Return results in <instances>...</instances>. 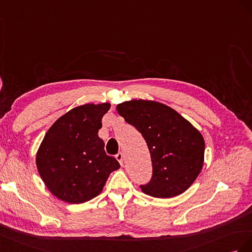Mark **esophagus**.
Returning <instances> with one entry per match:
<instances>
[{"mask_svg":"<svg viewBox=\"0 0 252 252\" xmlns=\"http://www.w3.org/2000/svg\"><path fill=\"white\" fill-rule=\"evenodd\" d=\"M116 159L119 161L120 164L124 163V154L119 152V153L116 155Z\"/></svg>","mask_w":252,"mask_h":252,"instance_id":"1","label":"esophagus"}]
</instances>
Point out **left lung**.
Returning <instances> with one entry per match:
<instances>
[{
	"mask_svg": "<svg viewBox=\"0 0 252 252\" xmlns=\"http://www.w3.org/2000/svg\"><path fill=\"white\" fill-rule=\"evenodd\" d=\"M117 112L145 138L153 174L143 193L170 198L184 193L202 171L205 140L197 128L172 107L153 100H131Z\"/></svg>",
	"mask_w": 252,
	"mask_h": 252,
	"instance_id": "8db88e82",
	"label": "left lung"
}]
</instances>
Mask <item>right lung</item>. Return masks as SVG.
Instances as JSON below:
<instances>
[{"instance_id": "1", "label": "right lung", "mask_w": 252, "mask_h": 252, "mask_svg": "<svg viewBox=\"0 0 252 252\" xmlns=\"http://www.w3.org/2000/svg\"><path fill=\"white\" fill-rule=\"evenodd\" d=\"M111 104L88 103L68 111L43 138L35 156L39 174L56 197L82 204L96 197L113 171L120 168L106 155L98 136Z\"/></svg>"}]
</instances>
